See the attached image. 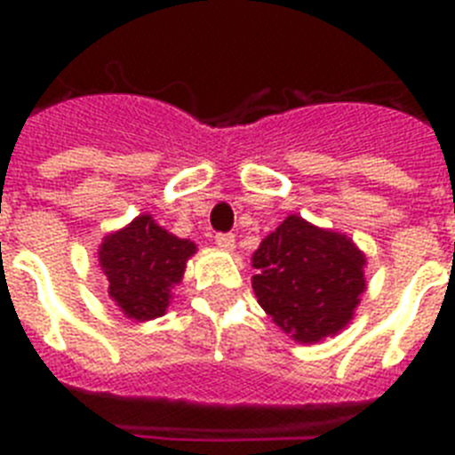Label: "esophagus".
<instances>
[{"mask_svg": "<svg viewBox=\"0 0 455 455\" xmlns=\"http://www.w3.org/2000/svg\"><path fill=\"white\" fill-rule=\"evenodd\" d=\"M216 243H219V248H223V251L232 252L236 246V239L230 232H220V235H216Z\"/></svg>", "mask_w": 455, "mask_h": 455, "instance_id": "34e87169", "label": "esophagus"}]
</instances>
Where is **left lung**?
Listing matches in <instances>:
<instances>
[{
    "label": "left lung",
    "instance_id": "left-lung-1",
    "mask_svg": "<svg viewBox=\"0 0 455 455\" xmlns=\"http://www.w3.org/2000/svg\"><path fill=\"white\" fill-rule=\"evenodd\" d=\"M367 257L347 235L291 214L252 252L257 303L300 344L348 325L367 289Z\"/></svg>",
    "mask_w": 455,
    "mask_h": 455
}]
</instances>
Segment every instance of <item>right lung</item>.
<instances>
[{
  "label": "right lung",
  "mask_w": 455,
  "mask_h": 455,
  "mask_svg": "<svg viewBox=\"0 0 455 455\" xmlns=\"http://www.w3.org/2000/svg\"><path fill=\"white\" fill-rule=\"evenodd\" d=\"M193 252V241L171 235L150 214H140L104 236L98 259L120 312L132 321H150L166 315Z\"/></svg>",
  "instance_id": "right-lung-1"
}]
</instances>
